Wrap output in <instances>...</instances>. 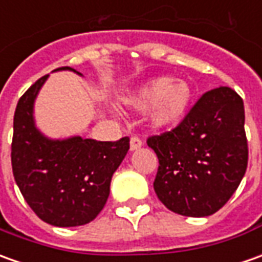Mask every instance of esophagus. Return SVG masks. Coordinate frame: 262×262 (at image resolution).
<instances>
[{"instance_id": "1", "label": "esophagus", "mask_w": 262, "mask_h": 262, "mask_svg": "<svg viewBox=\"0 0 262 262\" xmlns=\"http://www.w3.org/2000/svg\"><path fill=\"white\" fill-rule=\"evenodd\" d=\"M142 145H143L142 139L138 138V136H132L130 138V150L132 152H133V150H138V149H140V147H142Z\"/></svg>"}]
</instances>
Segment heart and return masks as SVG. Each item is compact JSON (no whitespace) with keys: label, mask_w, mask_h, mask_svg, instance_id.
<instances>
[{"label":"heart","mask_w":262,"mask_h":262,"mask_svg":"<svg viewBox=\"0 0 262 262\" xmlns=\"http://www.w3.org/2000/svg\"><path fill=\"white\" fill-rule=\"evenodd\" d=\"M193 92L188 81L172 77H156L142 86L127 99L133 110H150V122L155 127H169L179 123L188 113Z\"/></svg>","instance_id":"obj_1"}]
</instances>
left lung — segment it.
<instances>
[{
	"mask_svg": "<svg viewBox=\"0 0 262 262\" xmlns=\"http://www.w3.org/2000/svg\"><path fill=\"white\" fill-rule=\"evenodd\" d=\"M244 101L231 87L201 96L181 123L150 136L159 159L154 188L172 212L208 216L228 202L248 165Z\"/></svg>",
	"mask_w": 262,
	"mask_h": 262,
	"instance_id": "8db88e82",
	"label": "left lung"
}]
</instances>
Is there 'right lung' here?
Returning a JSON list of instances; mask_svg holds the SVG:
<instances>
[{
  "mask_svg": "<svg viewBox=\"0 0 262 262\" xmlns=\"http://www.w3.org/2000/svg\"><path fill=\"white\" fill-rule=\"evenodd\" d=\"M57 70H70L60 67ZM47 76L21 96L14 115V179L35 215L54 227L93 221L106 204L110 181L129 150V138L99 142L73 136L49 139L35 127L34 101Z\"/></svg>",
  "mask_w": 262,
  "mask_h": 262,
  "instance_id": "obj_1",
  "label": "right lung"
}]
</instances>
